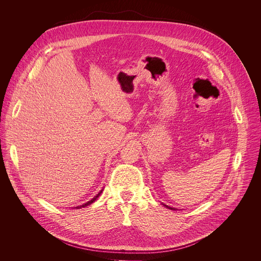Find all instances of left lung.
I'll list each match as a JSON object with an SVG mask.
<instances>
[{
	"label": "left lung",
	"mask_w": 261,
	"mask_h": 261,
	"mask_svg": "<svg viewBox=\"0 0 261 261\" xmlns=\"http://www.w3.org/2000/svg\"><path fill=\"white\" fill-rule=\"evenodd\" d=\"M164 206H166L167 208H169V210H175V208H173V207H170V206H168V205H166V204H164V203H162Z\"/></svg>",
	"instance_id": "1"
}]
</instances>
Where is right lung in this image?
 Instances as JSON below:
<instances>
[{
	"label": "right lung",
	"instance_id": "obj_1",
	"mask_svg": "<svg viewBox=\"0 0 261 261\" xmlns=\"http://www.w3.org/2000/svg\"><path fill=\"white\" fill-rule=\"evenodd\" d=\"M102 191H103V189H102V190H101V191H100V192H99V193H98L96 196H94V198H92L91 200H89L88 202H86V203H84V204H82V205H79V206H76V208H82V207H85V206H88V205L92 204V203H93V202H94V201H95V200H96V199H97V198L100 196V194L102 193Z\"/></svg>",
	"mask_w": 261,
	"mask_h": 261
}]
</instances>
